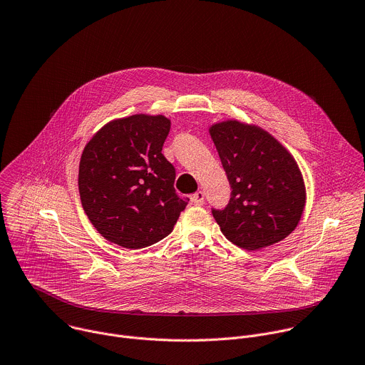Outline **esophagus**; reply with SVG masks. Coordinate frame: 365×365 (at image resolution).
Segmentation results:
<instances>
[{
	"mask_svg": "<svg viewBox=\"0 0 365 365\" xmlns=\"http://www.w3.org/2000/svg\"><path fill=\"white\" fill-rule=\"evenodd\" d=\"M191 201L194 204H202L204 202V192L202 191H197L191 195Z\"/></svg>",
	"mask_w": 365,
	"mask_h": 365,
	"instance_id": "esophagus-1",
	"label": "esophagus"
}]
</instances>
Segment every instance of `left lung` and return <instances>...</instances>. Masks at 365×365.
I'll use <instances>...</instances> for the list:
<instances>
[{
	"label": "left lung",
	"mask_w": 365,
	"mask_h": 365,
	"mask_svg": "<svg viewBox=\"0 0 365 365\" xmlns=\"http://www.w3.org/2000/svg\"><path fill=\"white\" fill-rule=\"evenodd\" d=\"M232 187L225 210H212L222 233L246 250L279 243L301 222L307 202L294 155L267 130L237 119L208 128Z\"/></svg>",
	"instance_id": "obj_1"
}]
</instances>
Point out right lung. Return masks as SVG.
I'll return each instance as SVG.
<instances>
[{
	"instance_id": "1",
	"label": "right lung",
	"mask_w": 365,
	"mask_h": 365,
	"mask_svg": "<svg viewBox=\"0 0 365 365\" xmlns=\"http://www.w3.org/2000/svg\"><path fill=\"white\" fill-rule=\"evenodd\" d=\"M171 120L136 113L103 125L86 143L79 194L93 227L110 243L142 249L167 237L188 204L163 155Z\"/></svg>"
}]
</instances>
